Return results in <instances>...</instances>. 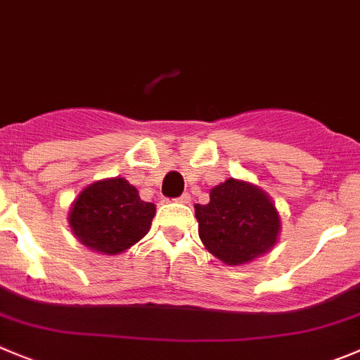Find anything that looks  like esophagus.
<instances>
[{
  "mask_svg": "<svg viewBox=\"0 0 360 360\" xmlns=\"http://www.w3.org/2000/svg\"><path fill=\"white\" fill-rule=\"evenodd\" d=\"M177 200H179L181 204H188L191 200V197H190V193H183V195H181Z\"/></svg>",
  "mask_w": 360,
  "mask_h": 360,
  "instance_id": "obj_1",
  "label": "esophagus"
}]
</instances>
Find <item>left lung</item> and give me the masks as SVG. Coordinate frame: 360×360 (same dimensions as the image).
<instances>
[{
  "label": "left lung",
  "mask_w": 360,
  "mask_h": 360,
  "mask_svg": "<svg viewBox=\"0 0 360 360\" xmlns=\"http://www.w3.org/2000/svg\"><path fill=\"white\" fill-rule=\"evenodd\" d=\"M199 238L227 266H243L264 256L281 234V214L263 188L229 177L210 191V202L195 204Z\"/></svg>",
  "instance_id": "1"
}]
</instances>
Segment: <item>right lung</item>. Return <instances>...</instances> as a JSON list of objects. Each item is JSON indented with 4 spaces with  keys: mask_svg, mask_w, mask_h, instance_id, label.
<instances>
[{
    "mask_svg": "<svg viewBox=\"0 0 360 360\" xmlns=\"http://www.w3.org/2000/svg\"><path fill=\"white\" fill-rule=\"evenodd\" d=\"M156 206L140 199L139 190L124 177L89 184L70 204L69 226L90 250L119 256L139 243L150 229Z\"/></svg>",
    "mask_w": 360,
    "mask_h": 360,
    "instance_id": "obj_1",
    "label": "right lung"
}]
</instances>
